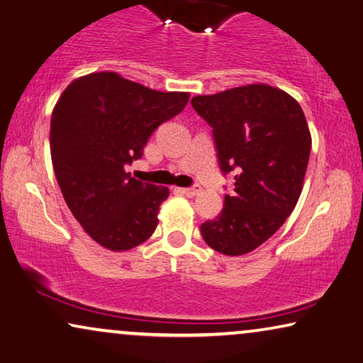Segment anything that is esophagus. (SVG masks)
I'll return each mask as SVG.
<instances>
[{"mask_svg": "<svg viewBox=\"0 0 363 363\" xmlns=\"http://www.w3.org/2000/svg\"><path fill=\"white\" fill-rule=\"evenodd\" d=\"M177 191H179L181 194H184V196H187V197H194V196H197V194L200 192V187L199 186H196V187H184V189H177Z\"/></svg>", "mask_w": 363, "mask_h": 363, "instance_id": "esophagus-1", "label": "esophagus"}]
</instances>
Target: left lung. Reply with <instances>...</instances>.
Wrapping results in <instances>:
<instances>
[{
    "label": "left lung",
    "mask_w": 363,
    "mask_h": 363,
    "mask_svg": "<svg viewBox=\"0 0 363 363\" xmlns=\"http://www.w3.org/2000/svg\"><path fill=\"white\" fill-rule=\"evenodd\" d=\"M191 104L213 128L221 172H235V192L200 231L212 250L242 256L266 242L298 202L311 151L305 113L269 84L196 96Z\"/></svg>",
    "instance_id": "1"
}]
</instances>
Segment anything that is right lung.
<instances>
[{
  "instance_id": "right-lung-1",
  "label": "right lung",
  "mask_w": 363,
  "mask_h": 363,
  "mask_svg": "<svg viewBox=\"0 0 363 363\" xmlns=\"http://www.w3.org/2000/svg\"><path fill=\"white\" fill-rule=\"evenodd\" d=\"M189 93H161L112 72L72 81L50 121L55 177L74 218L96 242L121 252L158 226L169 189L130 176L158 125L177 116Z\"/></svg>"
}]
</instances>
